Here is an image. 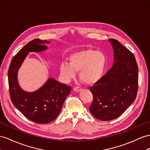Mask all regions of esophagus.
I'll return each instance as SVG.
<instances>
[{"instance_id": "esophagus-1", "label": "esophagus", "mask_w": 150, "mask_h": 150, "mask_svg": "<svg viewBox=\"0 0 150 150\" xmlns=\"http://www.w3.org/2000/svg\"><path fill=\"white\" fill-rule=\"evenodd\" d=\"M82 90V88L80 87H74V91L75 92H79Z\"/></svg>"}]
</instances>
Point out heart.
<instances>
[{"label":"heart","instance_id":"1","mask_svg":"<svg viewBox=\"0 0 150 150\" xmlns=\"http://www.w3.org/2000/svg\"><path fill=\"white\" fill-rule=\"evenodd\" d=\"M106 67V57L103 52L87 49L71 53L69 63L60 64L61 75L66 80L74 77L79 71L80 80L86 84H93L101 79Z\"/></svg>","mask_w":150,"mask_h":150}]
</instances>
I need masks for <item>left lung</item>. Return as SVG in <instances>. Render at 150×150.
<instances>
[{"label": "left lung", "instance_id": "obj_1", "mask_svg": "<svg viewBox=\"0 0 150 150\" xmlns=\"http://www.w3.org/2000/svg\"><path fill=\"white\" fill-rule=\"evenodd\" d=\"M114 64L101 79L90 87L93 101L89 111L103 121L120 117L135 101L138 88V67L136 58L118 40L110 38Z\"/></svg>", "mask_w": 150, "mask_h": 150}]
</instances>
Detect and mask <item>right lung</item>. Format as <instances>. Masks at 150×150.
<instances>
[{"label": "right lung", "mask_w": 150, "mask_h": 150, "mask_svg": "<svg viewBox=\"0 0 150 150\" xmlns=\"http://www.w3.org/2000/svg\"><path fill=\"white\" fill-rule=\"evenodd\" d=\"M50 42L34 39L23 47L11 61L8 70V82L11 101L24 116L37 124H45L53 121L59 114L71 87L49 78L39 89L26 92L20 87L18 71L30 52L45 51Z\"/></svg>", "instance_id": "obj_1"}]
</instances>
